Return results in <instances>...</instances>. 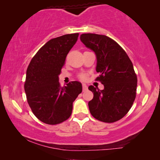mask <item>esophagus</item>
<instances>
[{"mask_svg":"<svg viewBox=\"0 0 160 160\" xmlns=\"http://www.w3.org/2000/svg\"><path fill=\"white\" fill-rule=\"evenodd\" d=\"M82 88H83V91H87L88 89V87L86 84H82Z\"/></svg>","mask_w":160,"mask_h":160,"instance_id":"obj_1","label":"esophagus"}]
</instances>
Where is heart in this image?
<instances>
[{"label":"heart","mask_w":160,"mask_h":160,"mask_svg":"<svg viewBox=\"0 0 160 160\" xmlns=\"http://www.w3.org/2000/svg\"><path fill=\"white\" fill-rule=\"evenodd\" d=\"M81 78H85V76H84V75L81 76Z\"/></svg>","instance_id":"obj_1"}]
</instances>
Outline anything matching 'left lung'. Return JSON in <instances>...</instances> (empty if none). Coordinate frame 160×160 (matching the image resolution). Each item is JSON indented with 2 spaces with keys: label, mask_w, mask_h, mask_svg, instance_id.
Masks as SVG:
<instances>
[{
  "label": "left lung",
  "mask_w": 160,
  "mask_h": 160,
  "mask_svg": "<svg viewBox=\"0 0 160 160\" xmlns=\"http://www.w3.org/2000/svg\"><path fill=\"white\" fill-rule=\"evenodd\" d=\"M82 42L95 52L97 58V78L104 89L92 85L89 89L93 99L88 106L94 118L103 122H117L125 116L136 96L137 76L131 60L124 50L113 39L104 35L84 33Z\"/></svg>",
  "instance_id": "left-lung-1"
}]
</instances>
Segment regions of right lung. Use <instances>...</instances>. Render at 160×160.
Segmentation results:
<instances>
[{
    "label": "right lung",
    "mask_w": 160,
    "mask_h": 160,
    "mask_svg": "<svg viewBox=\"0 0 160 160\" xmlns=\"http://www.w3.org/2000/svg\"><path fill=\"white\" fill-rule=\"evenodd\" d=\"M78 33L66 34L45 43L30 61L26 72L25 92L28 104L38 119L57 124L71 117L73 102L82 92L79 82L61 87L59 75Z\"/></svg>",
    "instance_id": "1"
}]
</instances>
